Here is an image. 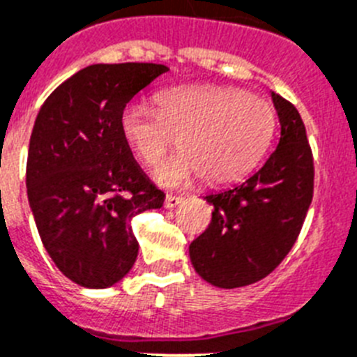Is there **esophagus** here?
Listing matches in <instances>:
<instances>
[{
  "label": "esophagus",
  "instance_id": "1",
  "mask_svg": "<svg viewBox=\"0 0 357 357\" xmlns=\"http://www.w3.org/2000/svg\"><path fill=\"white\" fill-rule=\"evenodd\" d=\"M182 197H176V195H166V200H164V206H166V208H175V206H178V204L182 202Z\"/></svg>",
  "mask_w": 357,
  "mask_h": 357
}]
</instances>
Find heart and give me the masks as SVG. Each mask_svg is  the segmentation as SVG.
Returning a JSON list of instances; mask_svg holds the SVG:
<instances>
[{"instance_id": "b5f03b06", "label": "heart", "mask_w": 357, "mask_h": 357, "mask_svg": "<svg viewBox=\"0 0 357 357\" xmlns=\"http://www.w3.org/2000/svg\"><path fill=\"white\" fill-rule=\"evenodd\" d=\"M157 109L130 105L121 132L149 167L181 146L184 153L157 172L162 184L202 176L209 185L236 182L255 169L276 132V112L264 97L231 86H178L155 97Z\"/></svg>"}]
</instances>
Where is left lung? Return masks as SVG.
Segmentation results:
<instances>
[{
	"instance_id": "obj_1",
	"label": "left lung",
	"mask_w": 357,
	"mask_h": 357,
	"mask_svg": "<svg viewBox=\"0 0 357 357\" xmlns=\"http://www.w3.org/2000/svg\"><path fill=\"white\" fill-rule=\"evenodd\" d=\"M282 135L260 172L208 195V229L191 242L195 271L222 289L245 287L273 273L298 240L314 193V158L296 106L273 93Z\"/></svg>"
}]
</instances>
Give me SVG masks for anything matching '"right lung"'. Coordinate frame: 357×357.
Segmentation results:
<instances>
[{
	"label": "right lung",
	"mask_w": 357,
	"mask_h": 357,
	"mask_svg": "<svg viewBox=\"0 0 357 357\" xmlns=\"http://www.w3.org/2000/svg\"><path fill=\"white\" fill-rule=\"evenodd\" d=\"M155 63L91 65L52 91L39 109L26 158V193L39 236L57 269L90 289L132 269V220L162 208L121 132L135 93L167 72Z\"/></svg>",
	"instance_id": "1"
}]
</instances>
